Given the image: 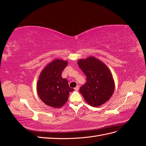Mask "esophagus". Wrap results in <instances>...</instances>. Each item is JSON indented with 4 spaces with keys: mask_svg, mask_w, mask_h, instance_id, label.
<instances>
[{
    "mask_svg": "<svg viewBox=\"0 0 146 146\" xmlns=\"http://www.w3.org/2000/svg\"><path fill=\"white\" fill-rule=\"evenodd\" d=\"M74 90H75V91H78V90H79V86H77L76 88H74Z\"/></svg>",
    "mask_w": 146,
    "mask_h": 146,
    "instance_id": "34e87169",
    "label": "esophagus"
}]
</instances>
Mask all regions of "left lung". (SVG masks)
Here are the masks:
<instances>
[{
  "instance_id": "8db88e82",
  "label": "left lung",
  "mask_w": 146,
  "mask_h": 146,
  "mask_svg": "<svg viewBox=\"0 0 146 146\" xmlns=\"http://www.w3.org/2000/svg\"><path fill=\"white\" fill-rule=\"evenodd\" d=\"M77 63L86 77V83L80 88L85 101L93 107L107 102L112 96L115 86L107 65L93 56L78 60Z\"/></svg>"
}]
</instances>
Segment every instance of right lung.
Wrapping results in <instances>:
<instances>
[{"label":"right lung","instance_id":"1","mask_svg":"<svg viewBox=\"0 0 146 146\" xmlns=\"http://www.w3.org/2000/svg\"><path fill=\"white\" fill-rule=\"evenodd\" d=\"M68 61L55 59L47 64L39 74L36 88L39 98L44 103L54 108L63 107L68 100L69 92L73 91L67 79L61 77Z\"/></svg>","mask_w":146,"mask_h":146}]
</instances>
